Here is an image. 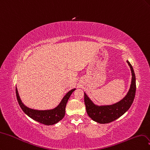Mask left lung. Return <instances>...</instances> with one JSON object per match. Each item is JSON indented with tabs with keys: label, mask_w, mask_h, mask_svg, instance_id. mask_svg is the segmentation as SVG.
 Instances as JSON below:
<instances>
[{
	"label": "left lung",
	"mask_w": 150,
	"mask_h": 150,
	"mask_svg": "<svg viewBox=\"0 0 150 150\" xmlns=\"http://www.w3.org/2000/svg\"><path fill=\"white\" fill-rule=\"evenodd\" d=\"M132 71V82L129 91L118 102L109 105H95L84 92V101L88 115L95 122L105 124L113 122L126 113L132 105L136 93V78L132 65L127 61Z\"/></svg>",
	"instance_id": "obj_1"
}]
</instances>
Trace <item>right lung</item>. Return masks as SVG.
I'll use <instances>...</instances> for the list:
<instances>
[{"label":"right lung","mask_w":150,"mask_h":150,"mask_svg":"<svg viewBox=\"0 0 150 150\" xmlns=\"http://www.w3.org/2000/svg\"><path fill=\"white\" fill-rule=\"evenodd\" d=\"M76 88H74L70 90L69 92L64 96L60 103L54 108L50 110H34L27 107L23 103L20 96L18 93V90L16 86V96L17 101L21 108L27 116L33 120L42 123L45 125H52L56 124L61 120L63 119L65 115V107L67 101H68L70 95Z\"/></svg>","instance_id":"right-lung-1"}]
</instances>
